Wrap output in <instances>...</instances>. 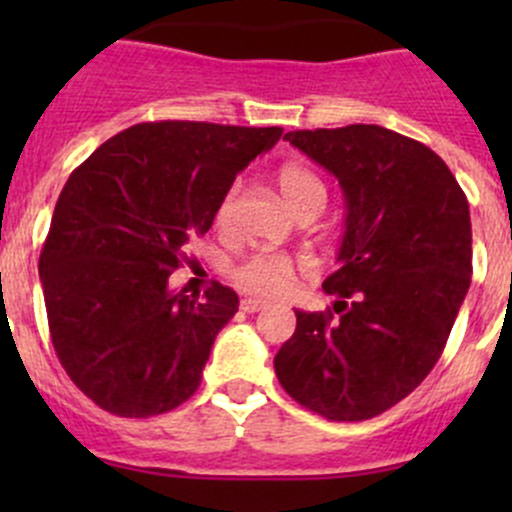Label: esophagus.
<instances>
[{
	"instance_id": "obj_1",
	"label": "esophagus",
	"mask_w": 512,
	"mask_h": 512,
	"mask_svg": "<svg viewBox=\"0 0 512 512\" xmlns=\"http://www.w3.org/2000/svg\"><path fill=\"white\" fill-rule=\"evenodd\" d=\"M240 307L245 309V312H260V309L267 307L265 299H257V297H245L240 302Z\"/></svg>"
}]
</instances>
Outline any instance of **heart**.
I'll list each match as a JSON object with an SVG mask.
<instances>
[{
  "instance_id": "obj_1",
  "label": "heart",
  "mask_w": 512,
  "mask_h": 512,
  "mask_svg": "<svg viewBox=\"0 0 512 512\" xmlns=\"http://www.w3.org/2000/svg\"><path fill=\"white\" fill-rule=\"evenodd\" d=\"M277 185L294 215H317L327 205V183L317 170L302 163H287L277 170ZM237 195H240V185L232 183L220 198L218 208H215V225L218 230H227L235 220ZM294 272H297V262L282 252H252L245 260L237 262L232 267V280L237 282L247 292L262 294V297H275V294L285 292L289 282H292Z\"/></svg>"
}]
</instances>
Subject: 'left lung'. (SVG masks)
<instances>
[{"label": "left lung", "instance_id": "8db88e82", "mask_svg": "<svg viewBox=\"0 0 512 512\" xmlns=\"http://www.w3.org/2000/svg\"><path fill=\"white\" fill-rule=\"evenodd\" d=\"M287 141L339 178L347 227L337 304L294 312L275 374L297 404L329 421H366L411 394L436 366L473 275L466 193L423 143L381 126L289 131Z\"/></svg>", "mask_w": 512, "mask_h": 512}]
</instances>
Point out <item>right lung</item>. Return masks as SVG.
Segmentation results:
<instances>
[{"mask_svg": "<svg viewBox=\"0 0 512 512\" xmlns=\"http://www.w3.org/2000/svg\"><path fill=\"white\" fill-rule=\"evenodd\" d=\"M282 136L280 126L138 123L98 146L66 180L39 257L54 352L108 414L148 418L198 391L237 294L203 302L168 277L205 235L235 175Z\"/></svg>", "mask_w": 512, "mask_h": 512, "instance_id": "add662e5", "label": "right lung"}]
</instances>
